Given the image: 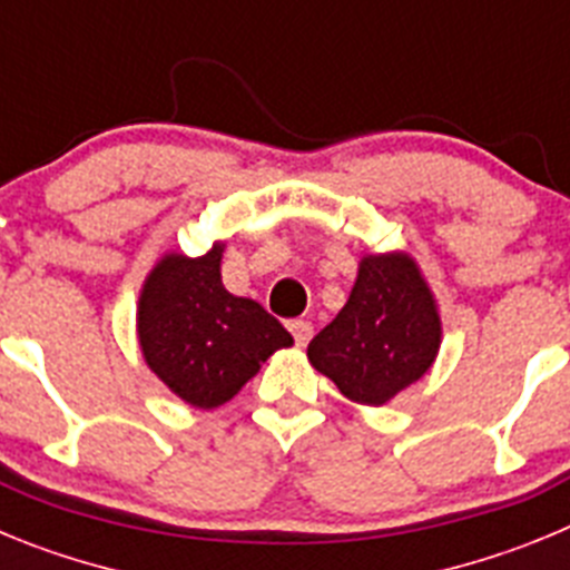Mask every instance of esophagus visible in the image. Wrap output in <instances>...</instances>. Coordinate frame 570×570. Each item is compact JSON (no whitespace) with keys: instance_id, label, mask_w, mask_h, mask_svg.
Listing matches in <instances>:
<instances>
[{"instance_id":"34e87169","label":"esophagus","mask_w":570,"mask_h":570,"mask_svg":"<svg viewBox=\"0 0 570 570\" xmlns=\"http://www.w3.org/2000/svg\"><path fill=\"white\" fill-rule=\"evenodd\" d=\"M288 328H291V334H294L296 347H305L311 342V336H314V325H311V322H305V320L288 322Z\"/></svg>"}]
</instances>
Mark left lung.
Listing matches in <instances>:
<instances>
[{"instance_id":"8db88e82","label":"left lung","mask_w":570,"mask_h":570,"mask_svg":"<svg viewBox=\"0 0 570 570\" xmlns=\"http://www.w3.org/2000/svg\"><path fill=\"white\" fill-rule=\"evenodd\" d=\"M442 316L420 262L362 254L345 308L308 345V362L356 405L380 407L436 362Z\"/></svg>"}]
</instances>
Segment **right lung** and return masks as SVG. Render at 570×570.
I'll use <instances>...</instances> for the list:
<instances>
[{
	"mask_svg": "<svg viewBox=\"0 0 570 570\" xmlns=\"http://www.w3.org/2000/svg\"><path fill=\"white\" fill-rule=\"evenodd\" d=\"M225 242L208 254L168 250L154 262L136 302V340L145 365L194 407H219L239 394L262 362L294 336L256 299L223 285Z\"/></svg>",
	"mask_w": 570,
	"mask_h": 570,
	"instance_id": "right-lung-1",
	"label": "right lung"
}]
</instances>
